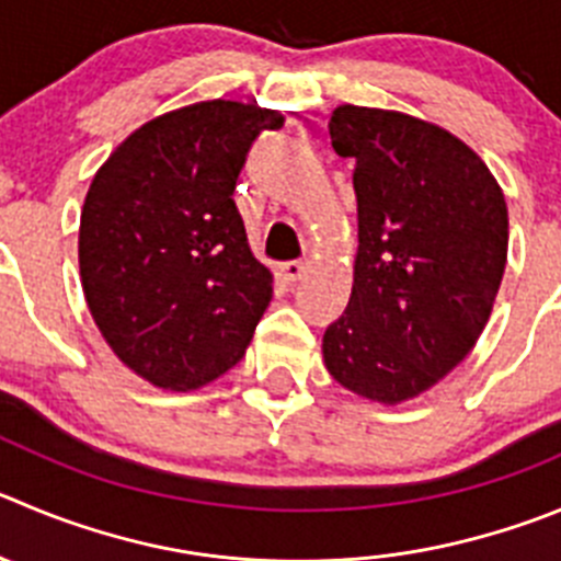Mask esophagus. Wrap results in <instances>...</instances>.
<instances>
[{
  "label": "esophagus",
  "mask_w": 561,
  "mask_h": 561,
  "mask_svg": "<svg viewBox=\"0 0 561 561\" xmlns=\"http://www.w3.org/2000/svg\"><path fill=\"white\" fill-rule=\"evenodd\" d=\"M307 268H310V265H307L305 260H290V263L282 265V274H285L287 282H298L307 274Z\"/></svg>",
  "instance_id": "obj_1"
}]
</instances>
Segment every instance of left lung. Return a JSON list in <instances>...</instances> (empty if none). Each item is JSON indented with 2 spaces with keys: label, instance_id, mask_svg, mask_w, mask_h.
I'll return each instance as SVG.
<instances>
[{
  "label": "left lung",
  "instance_id": "1",
  "mask_svg": "<svg viewBox=\"0 0 561 561\" xmlns=\"http://www.w3.org/2000/svg\"><path fill=\"white\" fill-rule=\"evenodd\" d=\"M329 135L357 160L359 245L323 365L359 399L404 404L451 374L490 321L510 245L506 198L465 140L415 115L340 104Z\"/></svg>",
  "mask_w": 561,
  "mask_h": 561
}]
</instances>
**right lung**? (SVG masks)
I'll list each match as a JSON object with an SVG mask.
<instances>
[{
    "label": "right lung",
    "mask_w": 561,
    "mask_h": 561,
    "mask_svg": "<svg viewBox=\"0 0 561 561\" xmlns=\"http://www.w3.org/2000/svg\"><path fill=\"white\" fill-rule=\"evenodd\" d=\"M279 110L196 102L140 124L88 187L80 279L113 354L149 385L191 392L243 359L274 296L234 207L251 140Z\"/></svg>",
    "instance_id": "right-lung-1"
}]
</instances>
